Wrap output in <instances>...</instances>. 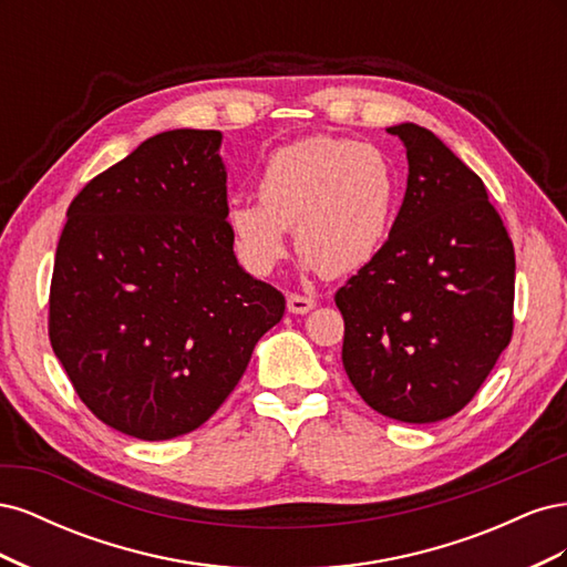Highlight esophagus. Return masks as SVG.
Listing matches in <instances>:
<instances>
[{
    "instance_id": "34e87169",
    "label": "esophagus",
    "mask_w": 567,
    "mask_h": 567,
    "mask_svg": "<svg viewBox=\"0 0 567 567\" xmlns=\"http://www.w3.org/2000/svg\"><path fill=\"white\" fill-rule=\"evenodd\" d=\"M286 305H288V312L290 315H307L315 310V298H307V296H298V293H290L286 298Z\"/></svg>"
}]
</instances>
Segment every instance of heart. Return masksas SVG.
Listing matches in <instances>:
<instances>
[{"label":"heart","instance_id":"heart-1","mask_svg":"<svg viewBox=\"0 0 567 567\" xmlns=\"http://www.w3.org/2000/svg\"><path fill=\"white\" fill-rule=\"evenodd\" d=\"M400 182L381 148L333 136L277 148L257 175V198H231L227 229L244 265L269 274L286 255L288 227L307 269L350 277L390 241Z\"/></svg>","mask_w":567,"mask_h":567}]
</instances>
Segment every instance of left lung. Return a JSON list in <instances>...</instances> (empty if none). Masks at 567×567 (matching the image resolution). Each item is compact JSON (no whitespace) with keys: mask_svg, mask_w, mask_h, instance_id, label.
I'll list each match as a JSON object with an SVG mask.
<instances>
[{"mask_svg":"<svg viewBox=\"0 0 567 567\" xmlns=\"http://www.w3.org/2000/svg\"><path fill=\"white\" fill-rule=\"evenodd\" d=\"M388 132L406 148V192L383 252L336 293L342 367L379 414L435 423L508 346L516 255L473 169L421 125Z\"/></svg>","mask_w":567,"mask_h":567,"instance_id":"8db88e82","label":"left lung"}]
</instances>
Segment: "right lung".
<instances>
[{
    "label": "right lung",
    "mask_w": 567,
    "mask_h": 567,
    "mask_svg": "<svg viewBox=\"0 0 567 567\" xmlns=\"http://www.w3.org/2000/svg\"><path fill=\"white\" fill-rule=\"evenodd\" d=\"M219 146L215 130L161 132L68 208L51 348L92 414L136 440L208 421L286 310L236 260Z\"/></svg>",
    "instance_id": "1"
}]
</instances>
